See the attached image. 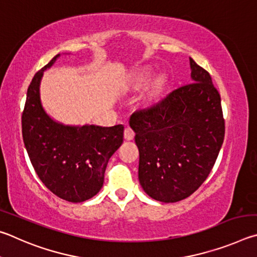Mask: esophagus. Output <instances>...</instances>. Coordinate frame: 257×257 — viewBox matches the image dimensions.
Segmentation results:
<instances>
[{
    "label": "esophagus",
    "mask_w": 257,
    "mask_h": 257,
    "mask_svg": "<svg viewBox=\"0 0 257 257\" xmlns=\"http://www.w3.org/2000/svg\"><path fill=\"white\" fill-rule=\"evenodd\" d=\"M134 136H136V133H134V131L131 127H126L124 130V139H125V140L131 141L134 139Z\"/></svg>",
    "instance_id": "obj_1"
}]
</instances>
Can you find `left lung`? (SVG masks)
<instances>
[{
	"label": "left lung",
	"mask_w": 257,
	"mask_h": 257,
	"mask_svg": "<svg viewBox=\"0 0 257 257\" xmlns=\"http://www.w3.org/2000/svg\"><path fill=\"white\" fill-rule=\"evenodd\" d=\"M190 65L191 83L130 118L140 154V185L165 203L186 199L203 184L223 143L220 94L209 72L191 57Z\"/></svg>",
	"instance_id": "left-lung-1"
}]
</instances>
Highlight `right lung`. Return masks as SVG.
Segmentation results:
<instances>
[{
    "label": "right lung",
    "instance_id": "1",
    "mask_svg": "<svg viewBox=\"0 0 257 257\" xmlns=\"http://www.w3.org/2000/svg\"><path fill=\"white\" fill-rule=\"evenodd\" d=\"M31 80L22 112V138L33 167L45 186L61 199L78 203L101 190L108 160L123 143V125H65L44 109L40 82L44 72Z\"/></svg>",
    "mask_w": 257,
    "mask_h": 257
}]
</instances>
